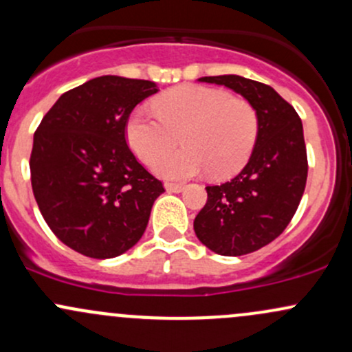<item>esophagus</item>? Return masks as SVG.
Here are the masks:
<instances>
[{
  "label": "esophagus",
  "instance_id": "34e87169",
  "mask_svg": "<svg viewBox=\"0 0 352 352\" xmlns=\"http://www.w3.org/2000/svg\"><path fill=\"white\" fill-rule=\"evenodd\" d=\"M165 188H167V192H172V194H180V192H184V185L180 184H165Z\"/></svg>",
  "mask_w": 352,
  "mask_h": 352
}]
</instances>
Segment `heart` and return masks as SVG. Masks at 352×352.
I'll use <instances>...</instances> for the list:
<instances>
[{
    "mask_svg": "<svg viewBox=\"0 0 352 352\" xmlns=\"http://www.w3.org/2000/svg\"><path fill=\"white\" fill-rule=\"evenodd\" d=\"M157 115L135 108L125 125L133 153L168 180H185L208 168L215 179L232 177L256 146L258 122L245 100L219 88L184 85L153 102ZM179 138L184 148L162 156ZM162 157H160V155Z\"/></svg>",
    "mask_w": 352,
    "mask_h": 352,
    "instance_id": "heart-1",
    "label": "heart"
}]
</instances>
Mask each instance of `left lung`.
Here are the masks:
<instances>
[{"label":"left lung","mask_w":352,"mask_h":352,"mask_svg":"<svg viewBox=\"0 0 352 352\" xmlns=\"http://www.w3.org/2000/svg\"><path fill=\"white\" fill-rule=\"evenodd\" d=\"M242 95L256 110L258 133L249 162L232 180L208 185L197 214L199 241L220 256H245L279 237L294 217L307 180L302 122L269 85L239 75L202 76Z\"/></svg>","instance_id":"1"}]
</instances>
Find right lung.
Returning a JSON list of instances; mask_svg holds the SVG:
<instances>
[{"instance_id": "1", "label": "right lung", "mask_w": 352, "mask_h": 352, "mask_svg": "<svg viewBox=\"0 0 352 352\" xmlns=\"http://www.w3.org/2000/svg\"><path fill=\"white\" fill-rule=\"evenodd\" d=\"M157 91L148 80L98 76L61 95L41 120L30 158L33 194L69 249L111 258L144 235L165 188L129 148L125 125Z\"/></svg>"}]
</instances>
